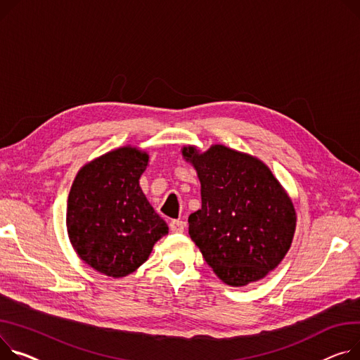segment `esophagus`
I'll use <instances>...</instances> for the list:
<instances>
[{
  "instance_id": "obj_1",
  "label": "esophagus",
  "mask_w": 360,
  "mask_h": 360,
  "mask_svg": "<svg viewBox=\"0 0 360 360\" xmlns=\"http://www.w3.org/2000/svg\"><path fill=\"white\" fill-rule=\"evenodd\" d=\"M169 229L172 233H182L184 229H185V223L181 221V220H172L169 223Z\"/></svg>"
}]
</instances>
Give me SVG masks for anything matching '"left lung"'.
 I'll use <instances>...</instances> for the list:
<instances>
[{"instance_id": "1", "label": "left lung", "mask_w": 360, "mask_h": 360, "mask_svg": "<svg viewBox=\"0 0 360 360\" xmlns=\"http://www.w3.org/2000/svg\"><path fill=\"white\" fill-rule=\"evenodd\" d=\"M201 182L189 236L223 282L243 286L266 276L290 250L295 210L269 167L259 159L214 145L182 149Z\"/></svg>"}]
</instances>
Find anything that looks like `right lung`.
Returning <instances> with one entry per match:
<instances>
[{
    "instance_id": "right-lung-1",
    "label": "right lung",
    "mask_w": 360,
    "mask_h": 360,
    "mask_svg": "<svg viewBox=\"0 0 360 360\" xmlns=\"http://www.w3.org/2000/svg\"><path fill=\"white\" fill-rule=\"evenodd\" d=\"M148 162V153L120 148L86 163L72 184L69 240L86 265L107 276L134 272L169 230L139 185Z\"/></svg>"
}]
</instances>
